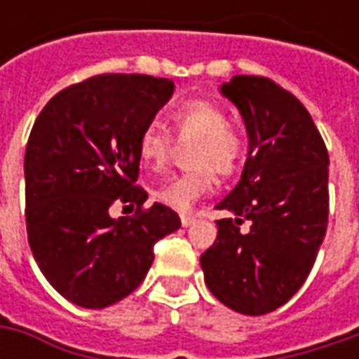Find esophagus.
I'll use <instances>...</instances> for the list:
<instances>
[{"label":"esophagus","instance_id":"34e87169","mask_svg":"<svg viewBox=\"0 0 359 359\" xmlns=\"http://www.w3.org/2000/svg\"><path fill=\"white\" fill-rule=\"evenodd\" d=\"M194 222H196V219H194L191 215H182V226H184V228H187V226H191Z\"/></svg>","mask_w":359,"mask_h":359}]
</instances>
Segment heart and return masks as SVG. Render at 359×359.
Masks as SVG:
<instances>
[{"label": "heart", "mask_w": 359, "mask_h": 359, "mask_svg": "<svg viewBox=\"0 0 359 359\" xmlns=\"http://www.w3.org/2000/svg\"><path fill=\"white\" fill-rule=\"evenodd\" d=\"M173 130L182 144L194 145L187 151V165L191 170L173 177L154 191V198L186 214L214 187V172L231 175L245 156V142L238 130L229 126L228 114L212 102H187L173 111ZM173 151L172 135L158 123L145 126L137 137V156L145 168H163Z\"/></svg>", "instance_id": "b5f03b06"}]
</instances>
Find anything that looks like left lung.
I'll return each instance as SVG.
<instances>
[{
    "mask_svg": "<svg viewBox=\"0 0 359 359\" xmlns=\"http://www.w3.org/2000/svg\"><path fill=\"white\" fill-rule=\"evenodd\" d=\"M219 91L240 109L250 149L238 186L215 208L217 238L200 257L224 306L245 316L278 310L306 282L327 228V149L296 95L259 76ZM248 221L250 228L241 232Z\"/></svg>",
    "mask_w": 359,
    "mask_h": 359,
    "instance_id": "obj_1",
    "label": "left lung"
}]
</instances>
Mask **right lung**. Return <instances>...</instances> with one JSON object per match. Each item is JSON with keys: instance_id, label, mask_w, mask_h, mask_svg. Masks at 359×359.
<instances>
[{"instance_id": "add662e5", "label": "right lung", "mask_w": 359, "mask_h": 359, "mask_svg": "<svg viewBox=\"0 0 359 359\" xmlns=\"http://www.w3.org/2000/svg\"><path fill=\"white\" fill-rule=\"evenodd\" d=\"M173 93V81L104 74L53 95L25 147V226L37 266L72 304L102 310L144 282L154 245L180 229L163 203L144 210L137 137ZM118 201L136 205L114 220Z\"/></svg>"}]
</instances>
